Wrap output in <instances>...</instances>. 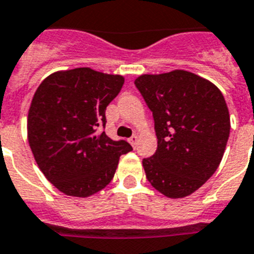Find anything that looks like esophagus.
Segmentation results:
<instances>
[{
  "label": "esophagus",
  "mask_w": 254,
  "mask_h": 254,
  "mask_svg": "<svg viewBox=\"0 0 254 254\" xmlns=\"http://www.w3.org/2000/svg\"><path fill=\"white\" fill-rule=\"evenodd\" d=\"M129 142H130V145L133 146V147H135V146H137V142H138V135H135V134H134V135H131V137L129 138Z\"/></svg>",
  "instance_id": "1"
}]
</instances>
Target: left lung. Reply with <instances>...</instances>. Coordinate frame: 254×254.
<instances>
[{"label": "left lung", "mask_w": 254, "mask_h": 254, "mask_svg": "<svg viewBox=\"0 0 254 254\" xmlns=\"http://www.w3.org/2000/svg\"><path fill=\"white\" fill-rule=\"evenodd\" d=\"M152 112L158 148L142 160L146 177L170 198H183L219 167L230 137V113L220 90L190 71L145 74L134 80Z\"/></svg>", "instance_id": "obj_1"}]
</instances>
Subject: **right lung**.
Wrapping results in <instances>:
<instances>
[{"mask_svg": "<svg viewBox=\"0 0 254 254\" xmlns=\"http://www.w3.org/2000/svg\"><path fill=\"white\" fill-rule=\"evenodd\" d=\"M124 77L90 67L57 71L35 92L27 120L28 143L39 168L60 191L88 197L111 183L120 156L133 148L99 131Z\"/></svg>", "mask_w": 254, "mask_h": 254, "instance_id": "obj_1", "label": "right lung"}]
</instances>
